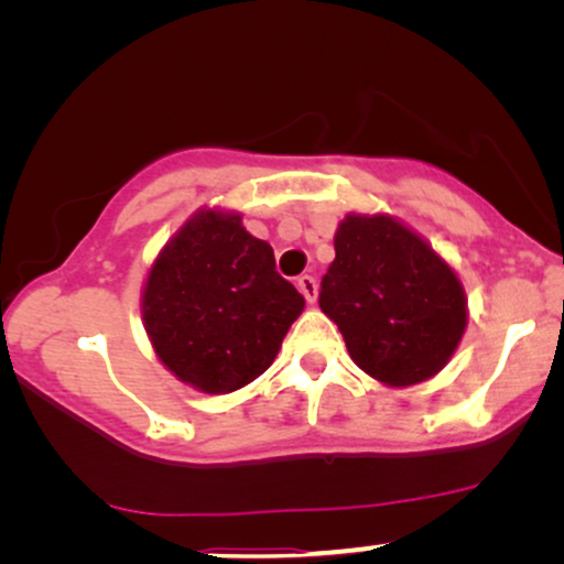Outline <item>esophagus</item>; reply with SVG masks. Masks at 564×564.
Listing matches in <instances>:
<instances>
[{"instance_id": "obj_1", "label": "esophagus", "mask_w": 564, "mask_h": 564, "mask_svg": "<svg viewBox=\"0 0 564 564\" xmlns=\"http://www.w3.org/2000/svg\"><path fill=\"white\" fill-rule=\"evenodd\" d=\"M297 290L303 292L307 303H315V297H318V282H315V276H311V274L297 276Z\"/></svg>"}]
</instances>
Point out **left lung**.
Instances as JSON below:
<instances>
[{"mask_svg": "<svg viewBox=\"0 0 564 564\" xmlns=\"http://www.w3.org/2000/svg\"><path fill=\"white\" fill-rule=\"evenodd\" d=\"M321 280V311L354 365L392 388L434 377L467 326L465 290L449 264L388 215H349Z\"/></svg>", "mask_w": 564, "mask_h": 564, "instance_id": "1", "label": "left lung"}]
</instances>
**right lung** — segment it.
Segmentation results:
<instances>
[{
  "label": "right lung",
  "instance_id": "right-lung-1",
  "mask_svg": "<svg viewBox=\"0 0 564 564\" xmlns=\"http://www.w3.org/2000/svg\"><path fill=\"white\" fill-rule=\"evenodd\" d=\"M305 300L274 251L238 215L203 210L151 267L143 321L159 359L192 388L220 395L272 365Z\"/></svg>",
  "mask_w": 564,
  "mask_h": 564
}]
</instances>
